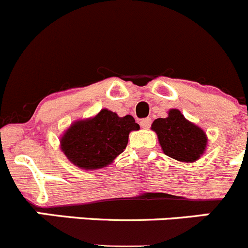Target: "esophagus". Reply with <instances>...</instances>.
<instances>
[{"mask_svg":"<svg viewBox=\"0 0 248 248\" xmlns=\"http://www.w3.org/2000/svg\"><path fill=\"white\" fill-rule=\"evenodd\" d=\"M140 125H141V128L144 129H149L151 125V119L150 118H145V119H141L140 120Z\"/></svg>","mask_w":248,"mask_h":248,"instance_id":"1","label":"esophagus"}]
</instances>
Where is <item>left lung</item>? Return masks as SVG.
<instances>
[{"label": "left lung", "instance_id": "8db88e82", "mask_svg": "<svg viewBox=\"0 0 248 248\" xmlns=\"http://www.w3.org/2000/svg\"><path fill=\"white\" fill-rule=\"evenodd\" d=\"M151 129L168 156L183 163H192L205 151L207 138L203 130L186 120L177 109L169 111L168 118L155 119Z\"/></svg>", "mask_w": 248, "mask_h": 248}]
</instances>
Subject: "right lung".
Returning <instances> with one entry per match:
<instances>
[{
  "label": "right lung",
  "instance_id": "right-lung-1",
  "mask_svg": "<svg viewBox=\"0 0 248 248\" xmlns=\"http://www.w3.org/2000/svg\"><path fill=\"white\" fill-rule=\"evenodd\" d=\"M140 126L131 115L103 109L92 119L74 123L61 140L62 150L69 161L85 170L109 165L126 148L129 133Z\"/></svg>",
  "mask_w": 248,
  "mask_h": 248
}]
</instances>
